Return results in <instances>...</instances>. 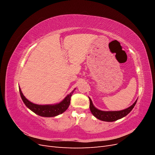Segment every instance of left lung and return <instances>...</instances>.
Masks as SVG:
<instances>
[{"label":"left lung","instance_id":"8db88e82","mask_svg":"<svg viewBox=\"0 0 155 155\" xmlns=\"http://www.w3.org/2000/svg\"><path fill=\"white\" fill-rule=\"evenodd\" d=\"M88 98L89 100H90V106H89V107H90V110L92 112V114L98 120H100L104 121H109V122L116 121L119 119L124 118V117L127 115L129 112L133 110L136 104H137V101L138 100L137 99L136 100L132 105L124 110L117 111H104L97 109V108L95 107L94 105H93L91 98L89 97Z\"/></svg>","mask_w":155,"mask_h":155}]
</instances>
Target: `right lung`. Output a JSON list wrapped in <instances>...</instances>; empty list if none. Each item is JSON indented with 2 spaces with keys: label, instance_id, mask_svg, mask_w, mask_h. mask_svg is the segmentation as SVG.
<instances>
[{
  "label": "right lung",
  "instance_id": "1",
  "mask_svg": "<svg viewBox=\"0 0 155 155\" xmlns=\"http://www.w3.org/2000/svg\"><path fill=\"white\" fill-rule=\"evenodd\" d=\"M18 88H19L21 97L25 105L36 114L43 117H54L63 113L68 108L70 104V98H71L73 92L76 90V88H74V90L58 104L52 105H38L35 104L27 100L25 96L23 95L20 87Z\"/></svg>",
  "mask_w": 155,
  "mask_h": 155
}]
</instances>
